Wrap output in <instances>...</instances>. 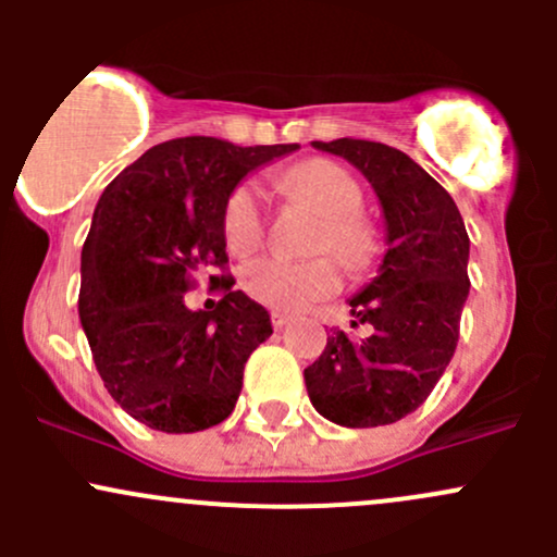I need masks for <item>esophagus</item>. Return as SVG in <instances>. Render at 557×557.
<instances>
[{
	"mask_svg": "<svg viewBox=\"0 0 557 557\" xmlns=\"http://www.w3.org/2000/svg\"><path fill=\"white\" fill-rule=\"evenodd\" d=\"M290 320H294V314L280 312V310H274V312H272V325H274V329H277V331H283L285 325L290 323Z\"/></svg>",
	"mask_w": 557,
	"mask_h": 557,
	"instance_id": "34e87169",
	"label": "esophagus"
}]
</instances>
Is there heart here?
<instances>
[{"mask_svg": "<svg viewBox=\"0 0 557 557\" xmlns=\"http://www.w3.org/2000/svg\"><path fill=\"white\" fill-rule=\"evenodd\" d=\"M283 183L290 194L323 215V226L318 228L312 243V252H320V258L252 261L243 272V288L250 299L274 310H305L334 294L342 283L336 263L322 252L334 256L347 272H367L377 258V232L358 212L363 207V190L345 166L312 159L294 166ZM263 234H267V212H263L261 188L256 183L237 185L223 207V243L234 256H247L261 247Z\"/></svg>", "mask_w": 557, "mask_h": 557, "instance_id": "obj_1", "label": "heart"}]
</instances>
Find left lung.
<instances>
[{"instance_id": "1", "label": "left lung", "mask_w": 557, "mask_h": 557, "mask_svg": "<svg viewBox=\"0 0 557 557\" xmlns=\"http://www.w3.org/2000/svg\"><path fill=\"white\" fill-rule=\"evenodd\" d=\"M342 156L372 183L383 205L387 252L380 274L352 296V329L329 336L305 369L312 407L331 423L374 429L420 407L450 363L469 296V234L453 196L407 153L342 137L312 143Z\"/></svg>"}]
</instances>
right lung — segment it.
I'll use <instances>...</instances> for the list:
<instances>
[{
	"label": "right lung",
	"mask_w": 557,
	"mask_h": 557,
	"mask_svg": "<svg viewBox=\"0 0 557 557\" xmlns=\"http://www.w3.org/2000/svg\"><path fill=\"white\" fill-rule=\"evenodd\" d=\"M299 145L180 137L153 145L104 188L81 256L83 331L107 393L166 434L212 429L234 412L245 363L272 336L269 312L234 277L224 296L188 311L196 273L226 269L223 207L239 180Z\"/></svg>",
	"instance_id": "right-lung-1"
}]
</instances>
